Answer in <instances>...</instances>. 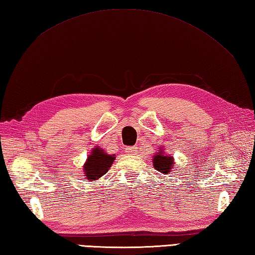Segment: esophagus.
I'll return each instance as SVG.
<instances>
[{
  "mask_svg": "<svg viewBox=\"0 0 255 255\" xmlns=\"http://www.w3.org/2000/svg\"><path fill=\"white\" fill-rule=\"evenodd\" d=\"M125 151H127V153H128V154L134 155L137 152V148H135V146H128V148L125 149Z\"/></svg>",
  "mask_w": 255,
  "mask_h": 255,
  "instance_id": "esophagus-1",
  "label": "esophagus"
}]
</instances>
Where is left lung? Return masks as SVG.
I'll use <instances>...</instances> for the list:
<instances>
[{"mask_svg": "<svg viewBox=\"0 0 255 255\" xmlns=\"http://www.w3.org/2000/svg\"><path fill=\"white\" fill-rule=\"evenodd\" d=\"M152 163L155 170L163 173V175H168V173H170L173 169V166H176L175 159H173L172 155L167 154L164 152L163 146L159 148L158 152H155L153 154Z\"/></svg>", "mask_w": 255, "mask_h": 255, "instance_id": "1", "label": "left lung"}]
</instances>
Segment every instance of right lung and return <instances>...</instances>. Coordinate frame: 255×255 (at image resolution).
Wrapping results in <instances>:
<instances>
[{"instance_id": "add662e5", "label": "right lung", "mask_w": 255, "mask_h": 255, "mask_svg": "<svg viewBox=\"0 0 255 255\" xmlns=\"http://www.w3.org/2000/svg\"><path fill=\"white\" fill-rule=\"evenodd\" d=\"M115 154H109L100 146H96L88 154L83 166L84 175L89 181L98 180L109 171L115 160Z\"/></svg>"}]
</instances>
